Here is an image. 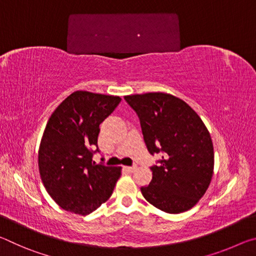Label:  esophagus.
Segmentation results:
<instances>
[{
	"instance_id": "esophagus-1",
	"label": "esophagus",
	"mask_w": 256,
	"mask_h": 256,
	"mask_svg": "<svg viewBox=\"0 0 256 256\" xmlns=\"http://www.w3.org/2000/svg\"><path fill=\"white\" fill-rule=\"evenodd\" d=\"M124 170L130 172H133L134 170H136V164H134V166H126V167H124Z\"/></svg>"
}]
</instances>
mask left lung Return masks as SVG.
Returning a JSON list of instances; mask_svg holds the SVG:
<instances>
[{
  "mask_svg": "<svg viewBox=\"0 0 256 256\" xmlns=\"http://www.w3.org/2000/svg\"><path fill=\"white\" fill-rule=\"evenodd\" d=\"M140 118L151 154L162 151L152 180L141 193L150 204L167 214L188 211L200 201L214 175V144L204 123L180 98L164 92L125 96Z\"/></svg>",
  "mask_w": 256,
  "mask_h": 256,
  "instance_id": "1",
  "label": "left lung"
}]
</instances>
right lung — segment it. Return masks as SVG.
Returning a JSON list of instances; mask_svg holds the SVG:
<instances>
[{
	"instance_id": "obj_1",
	"label": "right lung",
	"mask_w": 256,
	"mask_h": 256,
	"mask_svg": "<svg viewBox=\"0 0 256 256\" xmlns=\"http://www.w3.org/2000/svg\"><path fill=\"white\" fill-rule=\"evenodd\" d=\"M120 100L74 92L50 115L38 150V168L47 193L62 209L86 216L110 198L122 167L97 164L92 154L99 125Z\"/></svg>"
}]
</instances>
